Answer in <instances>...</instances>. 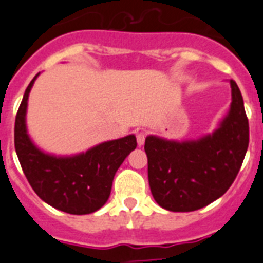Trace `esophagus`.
I'll use <instances>...</instances> for the list:
<instances>
[{
	"mask_svg": "<svg viewBox=\"0 0 263 263\" xmlns=\"http://www.w3.org/2000/svg\"><path fill=\"white\" fill-rule=\"evenodd\" d=\"M145 136H147V134H145L144 131L136 132V140H138V144H139V145H143V144H144Z\"/></svg>",
	"mask_w": 263,
	"mask_h": 263,
	"instance_id": "esophagus-1",
	"label": "esophagus"
}]
</instances>
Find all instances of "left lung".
Here are the masks:
<instances>
[{
    "label": "left lung",
    "mask_w": 263,
    "mask_h": 263,
    "mask_svg": "<svg viewBox=\"0 0 263 263\" xmlns=\"http://www.w3.org/2000/svg\"><path fill=\"white\" fill-rule=\"evenodd\" d=\"M219 127L198 140L145 138L148 182L159 206L168 211L199 210L223 195L239 173L249 147V120L237 83Z\"/></svg>",
    "instance_id": "left-lung-1"
}]
</instances>
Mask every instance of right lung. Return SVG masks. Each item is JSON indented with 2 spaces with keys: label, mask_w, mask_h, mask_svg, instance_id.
Returning <instances> with one entry per match:
<instances>
[{
  "label": "right lung",
  "mask_w": 263,
  "mask_h": 263,
  "mask_svg": "<svg viewBox=\"0 0 263 263\" xmlns=\"http://www.w3.org/2000/svg\"><path fill=\"white\" fill-rule=\"evenodd\" d=\"M34 76L15 116L14 147L20 164L34 193L57 210L73 215L98 211L109 198L118 168L136 148L135 135L100 143L73 156L45 154L26 131V108Z\"/></svg>",
  "instance_id": "right-lung-1"
}]
</instances>
